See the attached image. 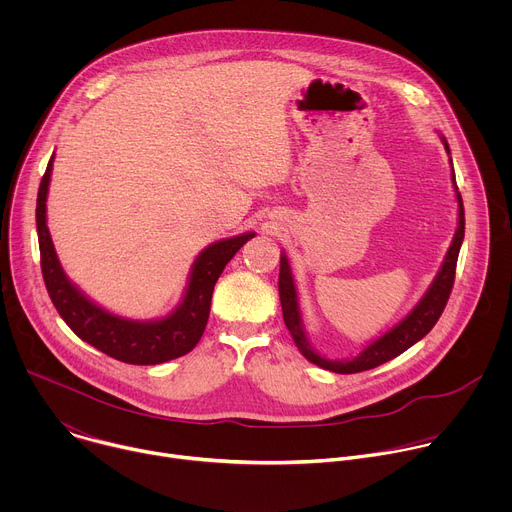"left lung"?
Wrapping results in <instances>:
<instances>
[{
    "instance_id": "1",
    "label": "left lung",
    "mask_w": 512,
    "mask_h": 512,
    "mask_svg": "<svg viewBox=\"0 0 512 512\" xmlns=\"http://www.w3.org/2000/svg\"><path fill=\"white\" fill-rule=\"evenodd\" d=\"M446 145V152L450 154V145L446 139H442ZM452 162V158H450ZM454 172V170H452ZM454 180V188H456V196H458V231L454 235V241L448 249V255L444 259V265L440 269V273L435 275L433 283L429 285V289L425 291V296L419 300V304L389 332H385L381 338H377L375 342H371L367 348H364L358 356L350 358V360H328L324 356H320L316 350H312L308 336L304 332V324H302V314H300V306H298V294H296V283H294V275H291L287 257L281 255V265H279V300H281V310H283V322L294 338L298 350L318 367L338 373V375H352V373H360V371H369L379 367V364L399 356L401 352H405L409 346H413L417 340H421L433 326L435 322L440 320L450 294L454 287V277H456V263H458V253L464 241V204H462V196L458 192V184H456V176L452 174Z\"/></svg>"
}]
</instances>
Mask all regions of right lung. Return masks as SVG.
Instances as JSON below:
<instances>
[{
  "mask_svg": "<svg viewBox=\"0 0 512 512\" xmlns=\"http://www.w3.org/2000/svg\"><path fill=\"white\" fill-rule=\"evenodd\" d=\"M52 160L54 154L46 166V172L38 188L36 229L42 277L56 312L81 340L127 364H160L190 352L198 344L206 328L210 314V298L216 279L221 277L225 265L233 259V255L251 237H255V233L223 239L206 247L194 261L184 302L168 318L158 322H135L113 316L99 308L97 304H93L91 300H87L81 291L66 279L58 263L46 227V194L52 174Z\"/></svg>",
  "mask_w": 512,
  "mask_h": 512,
  "instance_id": "right-lung-1",
  "label": "right lung"
}]
</instances>
